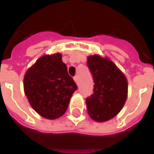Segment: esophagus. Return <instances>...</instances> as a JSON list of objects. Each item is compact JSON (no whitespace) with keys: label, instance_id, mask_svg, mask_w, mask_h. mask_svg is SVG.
Instances as JSON below:
<instances>
[{"label":"esophagus","instance_id":"esophagus-1","mask_svg":"<svg viewBox=\"0 0 154 154\" xmlns=\"http://www.w3.org/2000/svg\"><path fill=\"white\" fill-rule=\"evenodd\" d=\"M73 79H74V82H76V83H77V85H78V77H77V76H76V77H73Z\"/></svg>","mask_w":154,"mask_h":154}]
</instances>
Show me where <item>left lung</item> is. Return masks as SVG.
<instances>
[{
	"instance_id": "8db88e82",
	"label": "left lung",
	"mask_w": 154,
	"mask_h": 154,
	"mask_svg": "<svg viewBox=\"0 0 154 154\" xmlns=\"http://www.w3.org/2000/svg\"><path fill=\"white\" fill-rule=\"evenodd\" d=\"M87 65L94 78V94L85 100L92 119L106 122L122 110L126 101L128 82L124 73L108 58L88 57Z\"/></svg>"
}]
</instances>
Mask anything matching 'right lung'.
I'll use <instances>...</instances> for the list:
<instances>
[{"label": "right lung", "instance_id": "add662e5", "mask_svg": "<svg viewBox=\"0 0 154 154\" xmlns=\"http://www.w3.org/2000/svg\"><path fill=\"white\" fill-rule=\"evenodd\" d=\"M59 53L40 57L24 77V90L32 109L47 119H57L67 109L77 89Z\"/></svg>", "mask_w": 154, "mask_h": 154}]
</instances>
